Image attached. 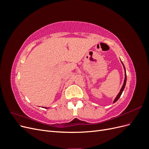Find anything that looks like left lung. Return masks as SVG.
Instances as JSON below:
<instances>
[{
    "instance_id": "left-lung-1",
    "label": "left lung",
    "mask_w": 149,
    "mask_h": 149,
    "mask_svg": "<svg viewBox=\"0 0 149 149\" xmlns=\"http://www.w3.org/2000/svg\"><path fill=\"white\" fill-rule=\"evenodd\" d=\"M122 63H123V62H122ZM123 66H124V70H125V79H124V84H123V87H122V88H121L120 90V92L119 93V94H118V96H117V97H116V99H115L114 102H113L114 103L116 102L117 101H118V100H119V98L120 97L121 94H122V93H123V91H124V88H125V84H126V81H127V76H126L125 69V67H124V65L123 63Z\"/></svg>"
}]
</instances>
